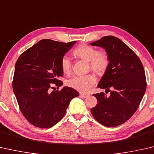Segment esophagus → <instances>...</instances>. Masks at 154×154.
I'll list each match as a JSON object with an SVG mask.
<instances>
[{
    "label": "esophagus",
    "mask_w": 154,
    "mask_h": 154,
    "mask_svg": "<svg viewBox=\"0 0 154 154\" xmlns=\"http://www.w3.org/2000/svg\"><path fill=\"white\" fill-rule=\"evenodd\" d=\"M80 95L81 97H84V98H86V97H88L89 96V95H87V94H80Z\"/></svg>",
    "instance_id": "1"
}]
</instances>
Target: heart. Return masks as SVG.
<instances>
[{"label":"heart","instance_id":"1","mask_svg":"<svg viewBox=\"0 0 154 154\" xmlns=\"http://www.w3.org/2000/svg\"><path fill=\"white\" fill-rule=\"evenodd\" d=\"M74 54L82 60L89 62L91 69L97 74H102L107 69L109 59L105 52H97L95 48L86 44L79 45L74 51ZM60 66L63 72L69 74L72 71V62L67 55L62 57ZM97 79L94 75H74L67 81L68 86L82 93H88L96 83Z\"/></svg>","mask_w":154,"mask_h":154}]
</instances>
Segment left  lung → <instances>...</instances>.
I'll return each mask as SVG.
<instances>
[{
  "label": "left lung",
  "mask_w": 154,
  "mask_h": 154,
  "mask_svg": "<svg viewBox=\"0 0 154 154\" xmlns=\"http://www.w3.org/2000/svg\"><path fill=\"white\" fill-rule=\"evenodd\" d=\"M90 45L104 49L109 59L97 87L112 89L108 97L103 92L94 94L97 104L91 112L104 126H118L134 115L144 96L147 87L144 67L137 54L117 37H103Z\"/></svg>",
  "instance_id": "obj_1"
}]
</instances>
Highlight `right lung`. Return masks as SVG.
Returning a JSON list of instances; mask_svg holds the SVG:
<instances>
[{"label": "right lung", "instance_id": "1", "mask_svg": "<svg viewBox=\"0 0 154 154\" xmlns=\"http://www.w3.org/2000/svg\"><path fill=\"white\" fill-rule=\"evenodd\" d=\"M75 43L42 39L17 60L13 90L22 113L35 126L50 128L57 124L71 100L79 96V92L69 87L50 91L53 83L63 85L60 60Z\"/></svg>", "mask_w": 154, "mask_h": 154}]
</instances>
